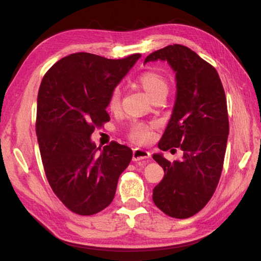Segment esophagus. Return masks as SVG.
Wrapping results in <instances>:
<instances>
[{
    "instance_id": "obj_1",
    "label": "esophagus",
    "mask_w": 261,
    "mask_h": 261,
    "mask_svg": "<svg viewBox=\"0 0 261 261\" xmlns=\"http://www.w3.org/2000/svg\"><path fill=\"white\" fill-rule=\"evenodd\" d=\"M151 156L149 152L145 151V149L141 148H135L134 153H132V160L134 161H144Z\"/></svg>"
}]
</instances>
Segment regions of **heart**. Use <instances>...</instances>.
Returning <instances> with one entry per match:
<instances>
[{
    "instance_id": "b5f03b06",
    "label": "heart",
    "mask_w": 261,
    "mask_h": 261,
    "mask_svg": "<svg viewBox=\"0 0 261 261\" xmlns=\"http://www.w3.org/2000/svg\"><path fill=\"white\" fill-rule=\"evenodd\" d=\"M138 85L146 92L153 101L159 98H166L169 91L167 79L156 71H145L137 78ZM121 105L120 88H114L108 99V109L116 112ZM153 137L152 126L144 123H134L129 130V138L138 144H146Z\"/></svg>"
}]
</instances>
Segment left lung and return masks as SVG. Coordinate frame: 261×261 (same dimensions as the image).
<instances>
[{
  "label": "left lung",
  "instance_id": "8db88e82",
  "mask_svg": "<svg viewBox=\"0 0 261 261\" xmlns=\"http://www.w3.org/2000/svg\"><path fill=\"white\" fill-rule=\"evenodd\" d=\"M167 61L176 74L173 114L158 147L183 151L170 162L161 153L153 159L165 176L153 190V201L163 213L187 219L205 207L222 173L229 135L227 100L214 67L190 48L170 45L149 54L144 63Z\"/></svg>",
  "mask_w": 261,
  "mask_h": 261
}]
</instances>
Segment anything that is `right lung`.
<instances>
[{
  "instance_id": "obj_1",
  "label": "right lung",
  "mask_w": 261,
  "mask_h": 261,
  "mask_svg": "<svg viewBox=\"0 0 261 261\" xmlns=\"http://www.w3.org/2000/svg\"><path fill=\"white\" fill-rule=\"evenodd\" d=\"M140 56L109 60L74 53L57 61L42 78L35 131L43 169L53 191L73 213L105 210L131 161V148L113 141L101 149L91 135L110 120L109 95Z\"/></svg>"
}]
</instances>
